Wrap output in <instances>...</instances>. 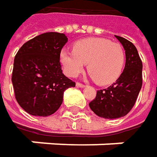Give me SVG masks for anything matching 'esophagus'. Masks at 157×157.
I'll return each instance as SVG.
<instances>
[{
	"mask_svg": "<svg viewBox=\"0 0 157 157\" xmlns=\"http://www.w3.org/2000/svg\"><path fill=\"white\" fill-rule=\"evenodd\" d=\"M76 86H77V87H81V88H83L85 85H84L83 83H82V82H76Z\"/></svg>",
	"mask_w": 157,
	"mask_h": 157,
	"instance_id": "obj_1",
	"label": "esophagus"
}]
</instances>
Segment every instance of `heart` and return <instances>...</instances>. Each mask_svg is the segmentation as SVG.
I'll return each mask as SVG.
<instances>
[{
  "mask_svg": "<svg viewBox=\"0 0 157 157\" xmlns=\"http://www.w3.org/2000/svg\"><path fill=\"white\" fill-rule=\"evenodd\" d=\"M60 62L65 74L76 77L87 64V71L99 85L114 82L123 73L125 52L119 43L105 38H86L76 42L73 51L63 49Z\"/></svg>",
  "mask_w": 157,
  "mask_h": 157,
  "instance_id": "heart-1",
  "label": "heart"
}]
</instances>
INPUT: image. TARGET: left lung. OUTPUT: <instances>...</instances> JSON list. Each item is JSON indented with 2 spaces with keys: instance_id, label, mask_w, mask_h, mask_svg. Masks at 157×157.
<instances>
[{
  "instance_id": "1",
  "label": "left lung",
  "mask_w": 157,
  "mask_h": 157,
  "mask_svg": "<svg viewBox=\"0 0 157 157\" xmlns=\"http://www.w3.org/2000/svg\"><path fill=\"white\" fill-rule=\"evenodd\" d=\"M125 51V66L121 76L108 88L98 90L90 102L91 110L105 119H115L126 115L136 104L141 90L142 63L136 46L128 40L115 35Z\"/></svg>"
}]
</instances>
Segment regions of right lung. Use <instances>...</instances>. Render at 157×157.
<instances>
[{
    "mask_svg": "<svg viewBox=\"0 0 157 157\" xmlns=\"http://www.w3.org/2000/svg\"><path fill=\"white\" fill-rule=\"evenodd\" d=\"M67 41L63 33H45L26 42L16 53L12 82L16 101L28 113L52 114L61 106L64 91L75 86L60 63Z\"/></svg>",
    "mask_w": 157,
    "mask_h": 157,
    "instance_id": "right-lung-1",
    "label": "right lung"
}]
</instances>
